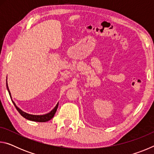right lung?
<instances>
[{"instance_id":"right-lung-1","label":"right lung","mask_w":154,"mask_h":154,"mask_svg":"<svg viewBox=\"0 0 154 154\" xmlns=\"http://www.w3.org/2000/svg\"><path fill=\"white\" fill-rule=\"evenodd\" d=\"M7 90H8V92H9L10 97H11V92H10L9 87H8V84H7ZM12 102H13V103H14V105H15V108H16L17 111L19 112L21 116H22V117H24V118L28 119V120L33 121V122H45L50 120L51 119L53 118V117L54 116V115H55L56 112L57 111V109H58V103H57V105H56L55 107L52 109V110L49 112V113H46L45 115H32V114L26 113V112L23 111L22 110H21L19 107H17L14 101L12 100Z\"/></svg>"}]
</instances>
